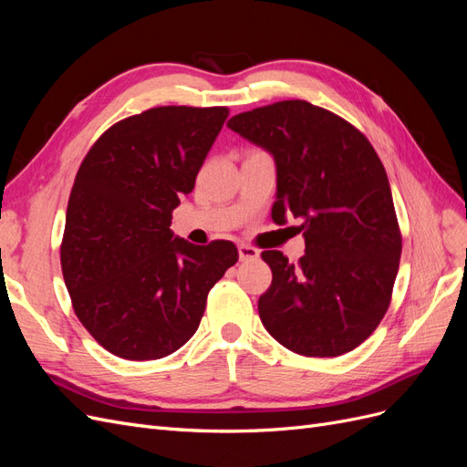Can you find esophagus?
I'll use <instances>...</instances> for the list:
<instances>
[{"label": "esophagus", "mask_w": 467, "mask_h": 467, "mask_svg": "<svg viewBox=\"0 0 467 467\" xmlns=\"http://www.w3.org/2000/svg\"><path fill=\"white\" fill-rule=\"evenodd\" d=\"M237 251H239V261H255V259H259V251L255 247L247 245V244H239Z\"/></svg>", "instance_id": "esophagus-1"}]
</instances>
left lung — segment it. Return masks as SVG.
Instances as JSON below:
<instances>
[{
	"instance_id": "obj_1",
	"label": "left lung",
	"mask_w": 467,
	"mask_h": 467,
	"mask_svg": "<svg viewBox=\"0 0 467 467\" xmlns=\"http://www.w3.org/2000/svg\"><path fill=\"white\" fill-rule=\"evenodd\" d=\"M230 129L276 163L275 223L298 218L306 255L263 251L273 282L259 298L265 329L304 357H338L386 316L401 232L386 169L366 136L331 110L278 101L235 115Z\"/></svg>"
}]
</instances>
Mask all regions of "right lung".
<instances>
[{
    "mask_svg": "<svg viewBox=\"0 0 467 467\" xmlns=\"http://www.w3.org/2000/svg\"><path fill=\"white\" fill-rule=\"evenodd\" d=\"M225 107H155L91 146L67 201L60 247L74 312L126 360L171 355L199 329L210 288L237 263L232 242L192 245L173 210L220 134Z\"/></svg>",
    "mask_w": 467,
    "mask_h": 467,
    "instance_id": "right-lung-1",
    "label": "right lung"
}]
</instances>
